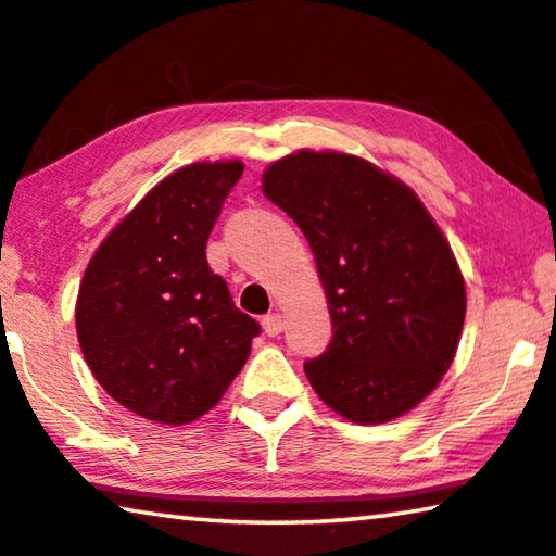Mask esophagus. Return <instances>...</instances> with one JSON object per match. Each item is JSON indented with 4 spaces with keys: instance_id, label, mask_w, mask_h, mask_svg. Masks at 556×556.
<instances>
[{
    "instance_id": "34e87169",
    "label": "esophagus",
    "mask_w": 556,
    "mask_h": 556,
    "mask_svg": "<svg viewBox=\"0 0 556 556\" xmlns=\"http://www.w3.org/2000/svg\"><path fill=\"white\" fill-rule=\"evenodd\" d=\"M262 325H264V332L269 334V338H277V334L281 332V315H267L262 319Z\"/></svg>"
}]
</instances>
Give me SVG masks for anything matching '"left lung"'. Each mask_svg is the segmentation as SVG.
<instances>
[{
	"instance_id": "obj_1",
	"label": "left lung",
	"mask_w": 556,
	"mask_h": 556,
	"mask_svg": "<svg viewBox=\"0 0 556 556\" xmlns=\"http://www.w3.org/2000/svg\"><path fill=\"white\" fill-rule=\"evenodd\" d=\"M262 191L307 237L332 340L304 372L359 426L416 408L456 355L466 285L433 216L370 161L296 151L264 170Z\"/></svg>"
}]
</instances>
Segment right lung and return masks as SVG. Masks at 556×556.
<instances>
[{
	"mask_svg": "<svg viewBox=\"0 0 556 556\" xmlns=\"http://www.w3.org/2000/svg\"><path fill=\"white\" fill-rule=\"evenodd\" d=\"M241 161L163 178L103 239L75 304L85 363L140 418L184 426L222 401L260 325L208 269L206 241Z\"/></svg>",
	"mask_w": 556,
	"mask_h": 556,
	"instance_id": "add662e5",
	"label": "right lung"
}]
</instances>
